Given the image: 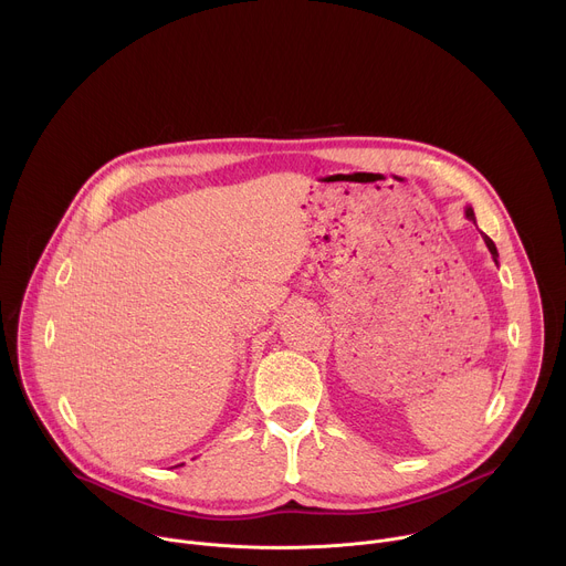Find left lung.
<instances>
[{
    "mask_svg": "<svg viewBox=\"0 0 566 566\" xmlns=\"http://www.w3.org/2000/svg\"><path fill=\"white\" fill-rule=\"evenodd\" d=\"M465 217H468L472 223H476V219H474V210H472L470 206H465ZM481 237H483V241H486V247H489V251H491V255H493V260H495V264H497V258H500V253H497L495 241H493L489 234H483V232H481Z\"/></svg>",
    "mask_w": 566,
    "mask_h": 566,
    "instance_id": "obj_1",
    "label": "left lung"
}]
</instances>
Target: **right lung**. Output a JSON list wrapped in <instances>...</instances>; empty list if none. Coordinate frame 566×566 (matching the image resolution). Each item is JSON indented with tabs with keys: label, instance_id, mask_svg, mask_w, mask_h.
<instances>
[{
	"label": "right lung",
	"instance_id": "1",
	"mask_svg": "<svg viewBox=\"0 0 566 566\" xmlns=\"http://www.w3.org/2000/svg\"><path fill=\"white\" fill-rule=\"evenodd\" d=\"M179 465H184V463H179ZM175 468H177V465H175Z\"/></svg>",
	"mask_w": 566,
	"mask_h": 566
}]
</instances>
